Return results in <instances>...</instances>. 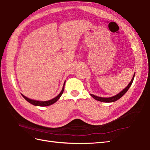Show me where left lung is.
I'll return each instance as SVG.
<instances>
[{"label":"left lung","mask_w":150,"mask_h":150,"mask_svg":"<svg viewBox=\"0 0 150 150\" xmlns=\"http://www.w3.org/2000/svg\"><path fill=\"white\" fill-rule=\"evenodd\" d=\"M134 76L135 75H134L133 78H132L131 82L129 83V84H128L127 88L124 89L122 91L120 92L119 94H117V95H116V96H112V97H110V98H102V97H99V96H96L95 95H92V94H91V96L93 97V98H95V100H98V101H100V102H115V101H116L117 100H119L121 97H122L125 93H127V91L128 90V89L130 88V87L131 86L132 82H133V81H134Z\"/></svg>","instance_id":"1"}]
</instances>
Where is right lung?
I'll list each match as a JSON object with an SVG mask.
<instances>
[{"mask_svg": "<svg viewBox=\"0 0 150 150\" xmlns=\"http://www.w3.org/2000/svg\"><path fill=\"white\" fill-rule=\"evenodd\" d=\"M65 83V82H64ZM64 86H63V88H62V89L61 92L59 94V95L56 96L54 98L50 100H48V101H45V102H41V101H36V100H31L27 98L26 96H25L24 95H23L22 94V96L24 98H25L28 102H29L30 103L33 104L34 105H37V106H42V107H45V106H48V105H50L54 103L55 102H56L59 99V98L61 96V95H62V93H63L64 91Z\"/></svg>", "mask_w": 150, "mask_h": 150, "instance_id": "add662e5", "label": "right lung"}]
</instances>
